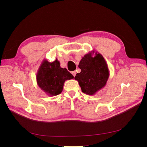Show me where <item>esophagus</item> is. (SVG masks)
Wrapping results in <instances>:
<instances>
[{
  "label": "esophagus",
  "mask_w": 147,
  "mask_h": 147,
  "mask_svg": "<svg viewBox=\"0 0 147 147\" xmlns=\"http://www.w3.org/2000/svg\"><path fill=\"white\" fill-rule=\"evenodd\" d=\"M71 74H73V76L74 77H75V76H76V71H71Z\"/></svg>",
  "instance_id": "1"
}]
</instances>
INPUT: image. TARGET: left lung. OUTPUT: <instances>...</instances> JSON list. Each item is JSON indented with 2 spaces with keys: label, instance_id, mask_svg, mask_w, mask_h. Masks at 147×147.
<instances>
[{
  "label": "left lung",
  "instance_id": "obj_1",
  "mask_svg": "<svg viewBox=\"0 0 147 147\" xmlns=\"http://www.w3.org/2000/svg\"><path fill=\"white\" fill-rule=\"evenodd\" d=\"M78 67L81 72L76 74L74 79L78 81L83 93L93 95L105 86L110 73L101 53L94 50L89 52L82 57Z\"/></svg>",
  "mask_w": 147,
  "mask_h": 147
}]
</instances>
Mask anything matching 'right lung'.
I'll return each mask as SVG.
<instances>
[{
    "label": "right lung",
    "mask_w": 147,
    "mask_h": 147,
    "mask_svg": "<svg viewBox=\"0 0 147 147\" xmlns=\"http://www.w3.org/2000/svg\"><path fill=\"white\" fill-rule=\"evenodd\" d=\"M73 78L74 76L66 68L61 67L57 59L52 63L44 59L36 74L37 85L51 96L60 94L65 80Z\"/></svg>",
    "instance_id": "obj_1"
}]
</instances>
